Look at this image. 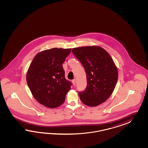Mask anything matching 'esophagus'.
I'll return each instance as SVG.
<instances>
[{"mask_svg": "<svg viewBox=\"0 0 148 148\" xmlns=\"http://www.w3.org/2000/svg\"><path fill=\"white\" fill-rule=\"evenodd\" d=\"M72 83H73V85H75V84H76V80L75 79H74L72 80Z\"/></svg>", "mask_w": 148, "mask_h": 148, "instance_id": "obj_1", "label": "esophagus"}]
</instances>
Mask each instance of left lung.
I'll return each instance as SVG.
<instances>
[{"label":"left lung","instance_id":"left-lung-1","mask_svg":"<svg viewBox=\"0 0 148 148\" xmlns=\"http://www.w3.org/2000/svg\"><path fill=\"white\" fill-rule=\"evenodd\" d=\"M86 73L87 87L79 92L81 101L94 107L103 103L112 94L118 73L110 54L98 46L82 47L72 49Z\"/></svg>","mask_w":148,"mask_h":148}]
</instances>
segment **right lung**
Listing matches in <instances>:
<instances>
[{"instance_id": "1", "label": "right lung", "mask_w": 148, "mask_h": 148, "mask_svg": "<svg viewBox=\"0 0 148 148\" xmlns=\"http://www.w3.org/2000/svg\"><path fill=\"white\" fill-rule=\"evenodd\" d=\"M72 49L54 48L38 53L27 74V82L32 95L49 108L60 106L71 90L72 82L65 78L63 63Z\"/></svg>"}]
</instances>
